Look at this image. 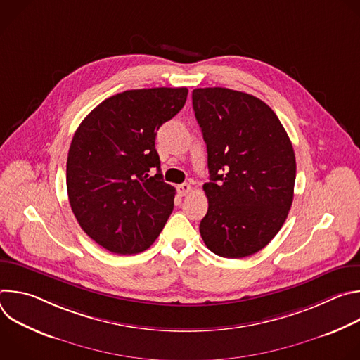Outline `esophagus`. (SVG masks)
<instances>
[{"instance_id": "34e87169", "label": "esophagus", "mask_w": 360, "mask_h": 360, "mask_svg": "<svg viewBox=\"0 0 360 360\" xmlns=\"http://www.w3.org/2000/svg\"><path fill=\"white\" fill-rule=\"evenodd\" d=\"M191 191H192V186H191L189 184H186V182H185V184H181V185L178 186V192H179L181 196L188 195Z\"/></svg>"}]
</instances>
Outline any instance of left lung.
<instances>
[{
	"label": "left lung",
	"instance_id": "1",
	"mask_svg": "<svg viewBox=\"0 0 360 360\" xmlns=\"http://www.w3.org/2000/svg\"><path fill=\"white\" fill-rule=\"evenodd\" d=\"M192 105L208 150V212L199 232L210 250L239 259L265 248L288 218L296 161L264 101L228 88H196Z\"/></svg>",
	"mask_w": 360,
	"mask_h": 360
}]
</instances>
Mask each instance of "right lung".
Listing matches in <instances>:
<instances>
[{
  "label": "right lung",
  "instance_id": "add662e5",
  "mask_svg": "<svg viewBox=\"0 0 360 360\" xmlns=\"http://www.w3.org/2000/svg\"><path fill=\"white\" fill-rule=\"evenodd\" d=\"M186 88L131 89L102 101L74 134L67 160L71 210L84 232L117 255L148 249L174 210L162 179L160 127L185 105ZM153 167L158 174L150 176Z\"/></svg>",
  "mask_w": 360,
  "mask_h": 360
}]
</instances>
